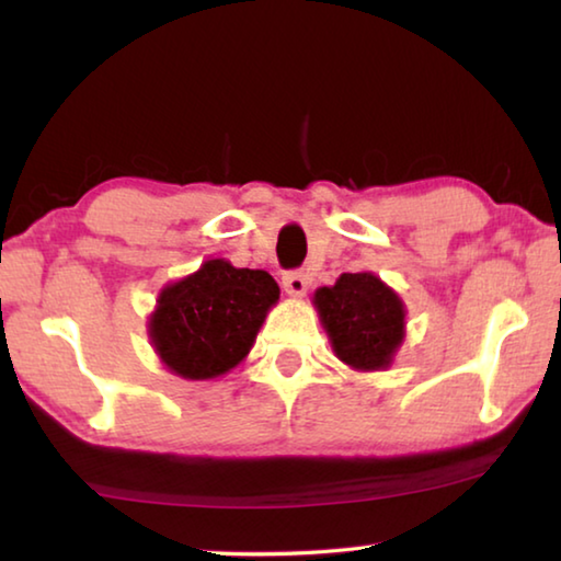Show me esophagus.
<instances>
[{
	"instance_id": "34e87169",
	"label": "esophagus",
	"mask_w": 561,
	"mask_h": 561,
	"mask_svg": "<svg viewBox=\"0 0 561 561\" xmlns=\"http://www.w3.org/2000/svg\"><path fill=\"white\" fill-rule=\"evenodd\" d=\"M282 287L289 294V297H304L309 289V279H307V274H301V272H287L282 277Z\"/></svg>"
}]
</instances>
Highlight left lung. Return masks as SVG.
Segmentation results:
<instances>
[{"label":"left lung","instance_id":"obj_1","mask_svg":"<svg viewBox=\"0 0 561 561\" xmlns=\"http://www.w3.org/2000/svg\"><path fill=\"white\" fill-rule=\"evenodd\" d=\"M321 327L339 360L354 371H386L405 339V304L374 272L341 274L314 291Z\"/></svg>","mask_w":561,"mask_h":561}]
</instances>
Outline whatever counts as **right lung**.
<instances>
[{
  "instance_id": "right-lung-1",
  "label": "right lung",
  "mask_w": 561,
  "mask_h": 561,
  "mask_svg": "<svg viewBox=\"0 0 561 561\" xmlns=\"http://www.w3.org/2000/svg\"><path fill=\"white\" fill-rule=\"evenodd\" d=\"M277 299V282L264 270L207 260L160 289L148 317V339L170 374L210 381L247 358Z\"/></svg>"
}]
</instances>
